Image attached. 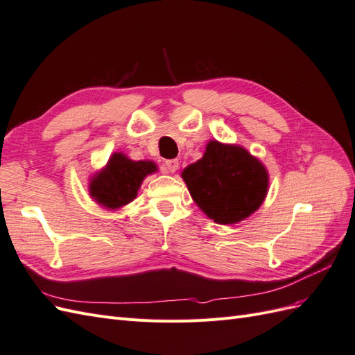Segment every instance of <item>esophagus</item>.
Returning <instances> with one entry per match:
<instances>
[{
	"mask_svg": "<svg viewBox=\"0 0 355 355\" xmlns=\"http://www.w3.org/2000/svg\"><path fill=\"white\" fill-rule=\"evenodd\" d=\"M179 168V161L178 159H166L164 161V171L166 173H175Z\"/></svg>",
	"mask_w": 355,
	"mask_h": 355,
	"instance_id": "obj_1",
	"label": "esophagus"
}]
</instances>
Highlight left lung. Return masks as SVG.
I'll return each mask as SVG.
<instances>
[{
  "mask_svg": "<svg viewBox=\"0 0 355 355\" xmlns=\"http://www.w3.org/2000/svg\"><path fill=\"white\" fill-rule=\"evenodd\" d=\"M182 179L198 209L213 222L234 225L262 206L270 175L244 146L211 139L202 157L182 170Z\"/></svg>",
  "mask_w": 355,
  "mask_h": 355,
  "instance_id": "obj_1",
  "label": "left lung"
}]
</instances>
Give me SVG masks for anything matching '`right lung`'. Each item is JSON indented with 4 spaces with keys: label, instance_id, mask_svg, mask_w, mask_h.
Instances as JSON below:
<instances>
[{
    "label": "right lung",
    "instance_id": "add662e5",
    "mask_svg": "<svg viewBox=\"0 0 355 355\" xmlns=\"http://www.w3.org/2000/svg\"><path fill=\"white\" fill-rule=\"evenodd\" d=\"M157 171L158 167L151 159L135 161L124 153H114L106 166L90 178V197L101 207L115 211L132 202L145 178Z\"/></svg>",
    "mask_w": 355,
    "mask_h": 355
}]
</instances>
